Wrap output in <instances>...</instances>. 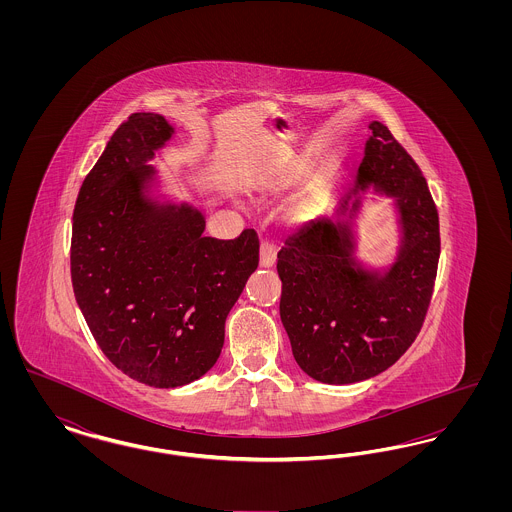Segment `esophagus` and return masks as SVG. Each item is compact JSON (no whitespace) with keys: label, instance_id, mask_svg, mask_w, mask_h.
Listing matches in <instances>:
<instances>
[{"label":"esophagus","instance_id":"1","mask_svg":"<svg viewBox=\"0 0 512 512\" xmlns=\"http://www.w3.org/2000/svg\"><path fill=\"white\" fill-rule=\"evenodd\" d=\"M276 259V247L270 242L261 244V267H272Z\"/></svg>","mask_w":512,"mask_h":512}]
</instances>
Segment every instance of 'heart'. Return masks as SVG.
Masks as SVG:
<instances>
[{
  "instance_id": "heart-1",
  "label": "heart",
  "mask_w": 512,
  "mask_h": 512,
  "mask_svg": "<svg viewBox=\"0 0 512 512\" xmlns=\"http://www.w3.org/2000/svg\"><path fill=\"white\" fill-rule=\"evenodd\" d=\"M301 174H303V165L292 167L290 171L286 172V174L276 182L274 188H284V186H288V184H293L297 178H301Z\"/></svg>"
}]
</instances>
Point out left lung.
I'll use <instances>...</instances> for the list:
<instances>
[{"instance_id": "left-lung-1", "label": "left lung", "mask_w": 512, "mask_h": 512, "mask_svg": "<svg viewBox=\"0 0 512 512\" xmlns=\"http://www.w3.org/2000/svg\"><path fill=\"white\" fill-rule=\"evenodd\" d=\"M355 186L334 215L309 222L278 253L280 318L303 372L355 384L390 368L426 317L439 261L438 209L413 157L372 121ZM370 185L391 196L402 238L390 268L356 259L352 230Z\"/></svg>"}]
</instances>
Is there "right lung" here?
Listing matches in <instances>:
<instances>
[{
	"label": "right lung",
	"instance_id": "1",
	"mask_svg": "<svg viewBox=\"0 0 512 512\" xmlns=\"http://www.w3.org/2000/svg\"><path fill=\"white\" fill-rule=\"evenodd\" d=\"M174 136L134 113L107 142L74 205V297L105 357L136 382L178 388L219 359L224 322L259 265V238L203 236L194 205L153 194L155 151Z\"/></svg>",
	"mask_w": 512,
	"mask_h": 512
}]
</instances>
